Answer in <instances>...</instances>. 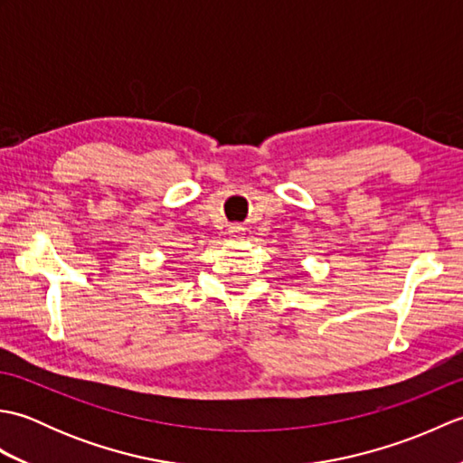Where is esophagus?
I'll use <instances>...</instances> for the list:
<instances>
[{"instance_id": "esophagus-1", "label": "esophagus", "mask_w": 463, "mask_h": 463, "mask_svg": "<svg viewBox=\"0 0 463 463\" xmlns=\"http://www.w3.org/2000/svg\"><path fill=\"white\" fill-rule=\"evenodd\" d=\"M241 232H242V226H239V224L229 226V234H231V237H239Z\"/></svg>"}]
</instances>
